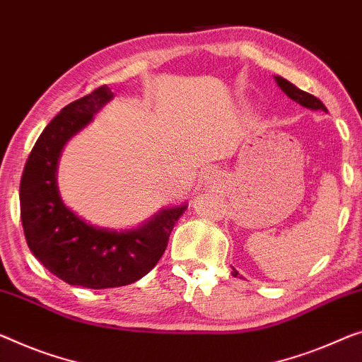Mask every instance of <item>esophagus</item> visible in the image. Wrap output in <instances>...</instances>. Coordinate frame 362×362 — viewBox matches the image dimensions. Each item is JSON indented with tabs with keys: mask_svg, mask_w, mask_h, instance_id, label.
<instances>
[{
	"mask_svg": "<svg viewBox=\"0 0 362 362\" xmlns=\"http://www.w3.org/2000/svg\"><path fill=\"white\" fill-rule=\"evenodd\" d=\"M203 179L206 180V182H211V180L214 179V172H213V170H206V172H204V174H203Z\"/></svg>",
	"mask_w": 362,
	"mask_h": 362,
	"instance_id": "34e87169",
	"label": "esophagus"
}]
</instances>
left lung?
<instances>
[{
  "mask_svg": "<svg viewBox=\"0 0 362 362\" xmlns=\"http://www.w3.org/2000/svg\"><path fill=\"white\" fill-rule=\"evenodd\" d=\"M274 81H276V84L281 88L283 93L289 97V99H293L294 102H298L299 105L305 107V109H310V110H323L327 112V107L322 104L320 99H317L315 95H312L309 93H305V90L299 89L298 86H294L293 83H289L288 79H284L281 76H274ZM237 269L233 268V276H237ZM242 278V276H240Z\"/></svg>",
  "mask_w": 362,
  "mask_h": 362,
  "instance_id": "1",
  "label": "left lung"
}]
</instances>
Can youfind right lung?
<instances>
[{
  "label": "right lung",
  "instance_id": "right-lung-1",
  "mask_svg": "<svg viewBox=\"0 0 362 362\" xmlns=\"http://www.w3.org/2000/svg\"><path fill=\"white\" fill-rule=\"evenodd\" d=\"M112 99V90L102 86L62 109L32 148L19 188L30 252L57 278L90 289L127 286L148 274L187 209V203L163 208L138 228L109 229L88 223L64 204L57 182L64 144Z\"/></svg>",
  "mask_w": 362,
  "mask_h": 362
}]
</instances>
